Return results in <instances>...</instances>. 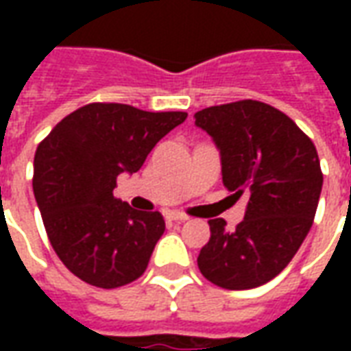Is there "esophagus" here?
<instances>
[{"mask_svg":"<svg viewBox=\"0 0 351 351\" xmlns=\"http://www.w3.org/2000/svg\"><path fill=\"white\" fill-rule=\"evenodd\" d=\"M167 220L171 221H186L188 220V216L184 213H176V210H171V213H167Z\"/></svg>","mask_w":351,"mask_h":351,"instance_id":"1","label":"esophagus"}]
</instances>
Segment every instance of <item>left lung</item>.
Instances as JSON below:
<instances>
[{"label": "left lung", "mask_w": 351, "mask_h": 351, "mask_svg": "<svg viewBox=\"0 0 351 351\" xmlns=\"http://www.w3.org/2000/svg\"><path fill=\"white\" fill-rule=\"evenodd\" d=\"M195 125L220 148L223 186L248 197L233 231L223 218L208 220L201 274L223 289H252L284 271L316 216L324 175L316 146L278 108L254 99L195 112Z\"/></svg>", "instance_id": "left-lung-1"}]
</instances>
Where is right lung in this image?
<instances>
[{
  "label": "right lung",
  "instance_id": "add662e5",
  "mask_svg": "<svg viewBox=\"0 0 351 351\" xmlns=\"http://www.w3.org/2000/svg\"><path fill=\"white\" fill-rule=\"evenodd\" d=\"M188 112H148L123 103H90L43 138L34 193L52 248L86 284L114 289L137 280L165 231L158 210L112 195L116 176L137 173L158 141Z\"/></svg>",
  "mask_w": 351,
  "mask_h": 351
}]
</instances>
